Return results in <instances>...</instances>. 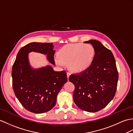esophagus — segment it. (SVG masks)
<instances>
[{
  "mask_svg": "<svg viewBox=\"0 0 133 133\" xmlns=\"http://www.w3.org/2000/svg\"><path fill=\"white\" fill-rule=\"evenodd\" d=\"M70 74H70V72H67V78H68V79H69V78L70 77Z\"/></svg>",
  "mask_w": 133,
  "mask_h": 133,
  "instance_id": "esophagus-1",
  "label": "esophagus"
}]
</instances>
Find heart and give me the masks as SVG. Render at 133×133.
Instances as JSON below:
<instances>
[{"label":"heart","instance_id":"b5f03b06","mask_svg":"<svg viewBox=\"0 0 133 133\" xmlns=\"http://www.w3.org/2000/svg\"><path fill=\"white\" fill-rule=\"evenodd\" d=\"M94 55V49L91 44L82 43H70L61 48L58 52V57L55 59L56 63L63 66L68 63L70 70L81 72L91 64Z\"/></svg>","mask_w":133,"mask_h":133}]
</instances>
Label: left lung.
<instances>
[{"instance_id": "8db88e82", "label": "left lung", "mask_w": 133, "mask_h": 133, "mask_svg": "<svg viewBox=\"0 0 133 133\" xmlns=\"http://www.w3.org/2000/svg\"><path fill=\"white\" fill-rule=\"evenodd\" d=\"M95 54L91 64L82 72L71 74L69 81L75 86L74 101L79 108L90 112L104 108L114 97L118 72L111 51L100 42L90 40Z\"/></svg>"}]
</instances>
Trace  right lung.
<instances>
[{
    "mask_svg": "<svg viewBox=\"0 0 133 133\" xmlns=\"http://www.w3.org/2000/svg\"><path fill=\"white\" fill-rule=\"evenodd\" d=\"M53 47L51 43L28 44L20 49L12 66L14 93L22 105L30 112L39 114L51 110L58 94L67 81L65 71H55L51 66L33 69L30 66L28 53L31 51L47 55L48 60L55 65Z\"/></svg>",
    "mask_w": 133,
    "mask_h": 133,
    "instance_id": "1",
    "label": "right lung"
}]
</instances>
